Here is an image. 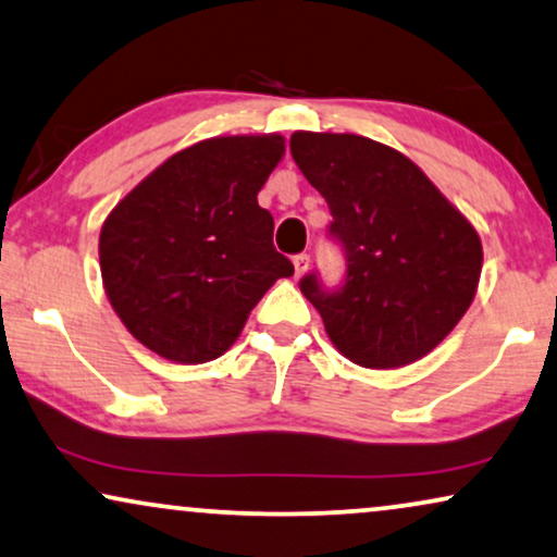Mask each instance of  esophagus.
<instances>
[{
	"label": "esophagus",
	"mask_w": 557,
	"mask_h": 557,
	"mask_svg": "<svg viewBox=\"0 0 557 557\" xmlns=\"http://www.w3.org/2000/svg\"><path fill=\"white\" fill-rule=\"evenodd\" d=\"M293 264H295V277H302L310 267V255H298L293 259Z\"/></svg>",
	"instance_id": "esophagus-1"
}]
</instances>
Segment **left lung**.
<instances>
[{"label":"left lung","mask_w":557,"mask_h":557,"mask_svg":"<svg viewBox=\"0 0 557 557\" xmlns=\"http://www.w3.org/2000/svg\"><path fill=\"white\" fill-rule=\"evenodd\" d=\"M290 152L329 203L346 251V283L315 274L300 290L346 359L397 369L433 351L476 295L479 232L403 152L361 135L295 132Z\"/></svg>","instance_id":"1"}]
</instances>
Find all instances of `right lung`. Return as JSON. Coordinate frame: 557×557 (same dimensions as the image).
<instances>
[{
    "label": "right lung",
    "mask_w": 557,
    "mask_h": 557,
    "mask_svg": "<svg viewBox=\"0 0 557 557\" xmlns=\"http://www.w3.org/2000/svg\"><path fill=\"white\" fill-rule=\"evenodd\" d=\"M283 154V135L203 139L111 209L99 236L103 290L139 344L177 364L219 359L262 295L295 272L257 203Z\"/></svg>",
    "instance_id": "right-lung-1"
}]
</instances>
